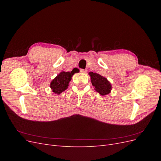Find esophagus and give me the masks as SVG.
Instances as JSON below:
<instances>
[{
    "mask_svg": "<svg viewBox=\"0 0 161 161\" xmlns=\"http://www.w3.org/2000/svg\"><path fill=\"white\" fill-rule=\"evenodd\" d=\"M86 71H87L86 69H80V72H81L82 73H86Z\"/></svg>",
    "mask_w": 161,
    "mask_h": 161,
    "instance_id": "esophagus-1",
    "label": "esophagus"
}]
</instances>
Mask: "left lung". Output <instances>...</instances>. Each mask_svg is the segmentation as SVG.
<instances>
[{
  "mask_svg": "<svg viewBox=\"0 0 161 161\" xmlns=\"http://www.w3.org/2000/svg\"><path fill=\"white\" fill-rule=\"evenodd\" d=\"M89 75L91 76V83L97 92L101 95H106L110 93L112 89L111 85L106 78L92 72H90Z\"/></svg>",
  "mask_w": 161,
  "mask_h": 161,
  "instance_id": "1",
  "label": "left lung"
}]
</instances>
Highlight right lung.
<instances>
[{"label":"right lung","instance_id":"obj_1","mask_svg":"<svg viewBox=\"0 0 161 161\" xmlns=\"http://www.w3.org/2000/svg\"><path fill=\"white\" fill-rule=\"evenodd\" d=\"M75 73L71 72H61L53 79L50 83V88L54 93L60 95L62 92L66 90Z\"/></svg>","mask_w":161,"mask_h":161}]
</instances>
